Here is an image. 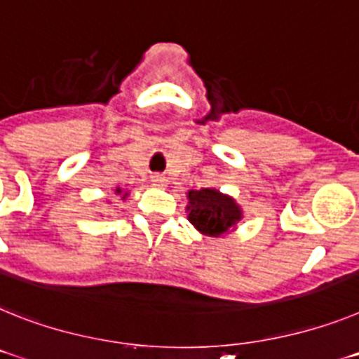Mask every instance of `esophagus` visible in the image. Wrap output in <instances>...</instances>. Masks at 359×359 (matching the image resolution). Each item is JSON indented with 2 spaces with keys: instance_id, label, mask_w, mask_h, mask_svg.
<instances>
[{
  "instance_id": "1",
  "label": "esophagus",
  "mask_w": 359,
  "mask_h": 359,
  "mask_svg": "<svg viewBox=\"0 0 359 359\" xmlns=\"http://www.w3.org/2000/svg\"><path fill=\"white\" fill-rule=\"evenodd\" d=\"M151 182L155 186H158V188H164V186H168V179H165L164 175H161V173L151 175Z\"/></svg>"
}]
</instances>
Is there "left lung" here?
<instances>
[{
    "instance_id": "obj_1",
    "label": "left lung",
    "mask_w": 359,
    "mask_h": 359,
    "mask_svg": "<svg viewBox=\"0 0 359 359\" xmlns=\"http://www.w3.org/2000/svg\"><path fill=\"white\" fill-rule=\"evenodd\" d=\"M188 221L197 231L208 237H224L243 219V210L230 195L221 194L215 188L189 189L188 194Z\"/></svg>"
}]
</instances>
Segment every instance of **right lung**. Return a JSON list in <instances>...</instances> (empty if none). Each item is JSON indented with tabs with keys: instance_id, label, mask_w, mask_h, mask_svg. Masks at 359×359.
I'll use <instances>...</instances> for the list:
<instances>
[{
	"instance_id": "add662e5",
	"label": "right lung",
	"mask_w": 359,
	"mask_h": 359,
	"mask_svg": "<svg viewBox=\"0 0 359 359\" xmlns=\"http://www.w3.org/2000/svg\"><path fill=\"white\" fill-rule=\"evenodd\" d=\"M114 195H120V197H122V201H126V198H128V195H129V191H123L122 188H116V189H114Z\"/></svg>"
}]
</instances>
